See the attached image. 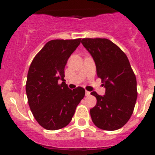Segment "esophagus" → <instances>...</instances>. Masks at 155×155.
<instances>
[{"instance_id": "1", "label": "esophagus", "mask_w": 155, "mask_h": 155, "mask_svg": "<svg viewBox=\"0 0 155 155\" xmlns=\"http://www.w3.org/2000/svg\"><path fill=\"white\" fill-rule=\"evenodd\" d=\"M85 95H86V96H89V95H90V91H85Z\"/></svg>"}]
</instances>
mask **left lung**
<instances>
[{
	"instance_id": "8db88e82",
	"label": "left lung",
	"mask_w": 155,
	"mask_h": 155,
	"mask_svg": "<svg viewBox=\"0 0 155 155\" xmlns=\"http://www.w3.org/2000/svg\"><path fill=\"white\" fill-rule=\"evenodd\" d=\"M96 66L97 76L105 87L104 95L91 92L97 99L90 109L94 124L104 130H116L127 124L137 98V79L127 55L107 39H83Z\"/></svg>"
}]
</instances>
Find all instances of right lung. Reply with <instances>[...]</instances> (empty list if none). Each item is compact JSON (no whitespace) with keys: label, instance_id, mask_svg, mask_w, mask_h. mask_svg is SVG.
Listing matches in <instances>:
<instances>
[{"label":"right lung","instance_id":"1","mask_svg":"<svg viewBox=\"0 0 155 155\" xmlns=\"http://www.w3.org/2000/svg\"><path fill=\"white\" fill-rule=\"evenodd\" d=\"M81 39L49 41L28 69L25 87L28 105L35 120L49 130L68 126L85 94L83 87L71 90L64 82V68Z\"/></svg>","mask_w":155,"mask_h":155}]
</instances>
